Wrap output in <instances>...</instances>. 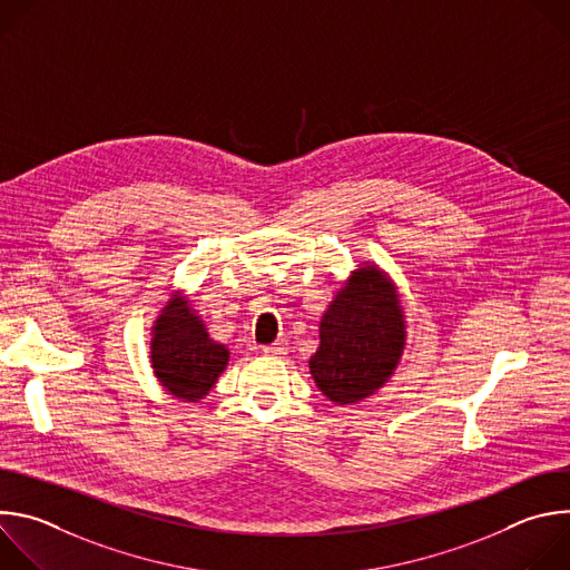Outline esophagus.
<instances>
[{
	"mask_svg": "<svg viewBox=\"0 0 570 570\" xmlns=\"http://www.w3.org/2000/svg\"><path fill=\"white\" fill-rule=\"evenodd\" d=\"M264 354H266V356H275V358L284 356V354H286V341L279 338V341H275L273 345H266V347H264Z\"/></svg>",
	"mask_w": 570,
	"mask_h": 570,
	"instance_id": "obj_1",
	"label": "esophagus"
}]
</instances>
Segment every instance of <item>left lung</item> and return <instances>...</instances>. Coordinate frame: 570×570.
<instances>
[{
	"instance_id": "obj_1",
	"label": "left lung",
	"mask_w": 570,
	"mask_h": 570,
	"mask_svg": "<svg viewBox=\"0 0 570 570\" xmlns=\"http://www.w3.org/2000/svg\"><path fill=\"white\" fill-rule=\"evenodd\" d=\"M405 347V315L394 282L376 264H361L320 320L311 376L330 401L356 403L394 374Z\"/></svg>"
}]
</instances>
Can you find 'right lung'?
Instances as JSON below:
<instances>
[{"label":"right lung","mask_w":570,"mask_h":570,"mask_svg":"<svg viewBox=\"0 0 570 570\" xmlns=\"http://www.w3.org/2000/svg\"><path fill=\"white\" fill-rule=\"evenodd\" d=\"M227 361L229 350L209 338L203 317L185 293H171L150 327V367L159 385L176 399L198 403L209 394Z\"/></svg>","instance_id":"obj_1"}]
</instances>
